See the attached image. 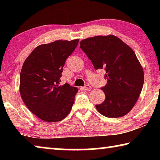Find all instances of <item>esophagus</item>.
I'll list each match as a JSON object with an SVG mask.
<instances>
[{
  "instance_id": "obj_1",
  "label": "esophagus",
  "mask_w": 160,
  "mask_h": 160,
  "mask_svg": "<svg viewBox=\"0 0 160 160\" xmlns=\"http://www.w3.org/2000/svg\"><path fill=\"white\" fill-rule=\"evenodd\" d=\"M84 89H85L86 91H90L92 90V88H91L90 85H85V87H84Z\"/></svg>"
}]
</instances>
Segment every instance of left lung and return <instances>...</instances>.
I'll return each instance as SVG.
<instances>
[{
  "label": "left lung",
  "instance_id": "1",
  "mask_svg": "<svg viewBox=\"0 0 160 160\" xmlns=\"http://www.w3.org/2000/svg\"><path fill=\"white\" fill-rule=\"evenodd\" d=\"M94 68L104 69L107 85L102 88L106 96L96 105L103 116L118 118L135 106L144 82L142 67L133 50L114 35L89 37L80 42Z\"/></svg>",
  "mask_w": 160,
  "mask_h": 160
}]
</instances>
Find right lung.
Wrapping results in <instances>:
<instances>
[{"label":"right lung","mask_w":160,"mask_h":160,"mask_svg":"<svg viewBox=\"0 0 160 160\" xmlns=\"http://www.w3.org/2000/svg\"><path fill=\"white\" fill-rule=\"evenodd\" d=\"M79 39L58 40L42 44L24 62L20 76V93L29 110L47 122H57L68 115L78 89L60 78L66 58Z\"/></svg>","instance_id":"1"}]
</instances>
